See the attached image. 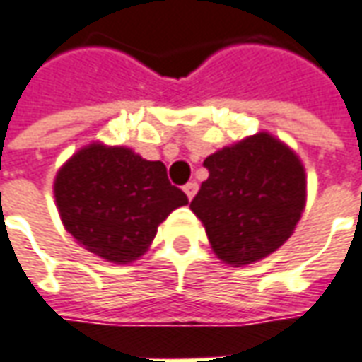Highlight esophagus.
Here are the masks:
<instances>
[{"label":"esophagus","instance_id":"1","mask_svg":"<svg viewBox=\"0 0 362 362\" xmlns=\"http://www.w3.org/2000/svg\"><path fill=\"white\" fill-rule=\"evenodd\" d=\"M184 192H186L188 199H192V197L196 196V192H197V182H188V184L184 186Z\"/></svg>","mask_w":362,"mask_h":362}]
</instances>
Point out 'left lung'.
<instances>
[{
    "instance_id": "8db88e82",
    "label": "left lung",
    "mask_w": 362,
    "mask_h": 362,
    "mask_svg": "<svg viewBox=\"0 0 362 362\" xmlns=\"http://www.w3.org/2000/svg\"><path fill=\"white\" fill-rule=\"evenodd\" d=\"M209 178L189 209L211 248L230 266L266 258L293 235L306 199V178L293 151L256 134L204 160Z\"/></svg>"
}]
</instances>
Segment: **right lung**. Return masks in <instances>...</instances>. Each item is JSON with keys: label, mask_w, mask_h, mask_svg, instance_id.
Wrapping results in <instances>:
<instances>
[{"label": "right lung", "mask_w": 362, "mask_h": 362, "mask_svg": "<svg viewBox=\"0 0 362 362\" xmlns=\"http://www.w3.org/2000/svg\"><path fill=\"white\" fill-rule=\"evenodd\" d=\"M54 194L67 233L114 264L139 258L170 211L188 204L160 160H145L132 149L100 143L85 147L62 166Z\"/></svg>", "instance_id": "1"}]
</instances>
